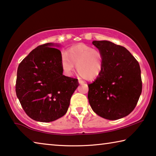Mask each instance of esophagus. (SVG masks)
<instances>
[{"mask_svg":"<svg viewBox=\"0 0 156 156\" xmlns=\"http://www.w3.org/2000/svg\"><path fill=\"white\" fill-rule=\"evenodd\" d=\"M78 83H79V84H84V82L83 80H80V79H79V80H78Z\"/></svg>","mask_w":156,"mask_h":156,"instance_id":"esophagus-1","label":"esophagus"}]
</instances>
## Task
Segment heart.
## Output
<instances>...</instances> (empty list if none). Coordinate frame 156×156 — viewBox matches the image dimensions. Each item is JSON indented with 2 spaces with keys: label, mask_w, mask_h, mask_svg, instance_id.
<instances>
[{
  "label": "heart",
  "mask_w": 156,
  "mask_h": 156,
  "mask_svg": "<svg viewBox=\"0 0 156 156\" xmlns=\"http://www.w3.org/2000/svg\"><path fill=\"white\" fill-rule=\"evenodd\" d=\"M103 63L104 56L100 50L83 43L69 47L61 58V67L66 75L72 76L76 65L80 76L89 80L101 74Z\"/></svg>",
  "instance_id": "b5f03b06"
}]
</instances>
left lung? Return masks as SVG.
<instances>
[{"label":"left lung","instance_id":"8db88e82","mask_svg":"<svg viewBox=\"0 0 156 156\" xmlns=\"http://www.w3.org/2000/svg\"><path fill=\"white\" fill-rule=\"evenodd\" d=\"M104 56L103 71L89 84L91 109L100 117L114 120L128 115L135 109L142 92L138 62L125 47L107 41H94Z\"/></svg>","mask_w":156,"mask_h":156}]
</instances>
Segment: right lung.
I'll return each instance as SVG.
<instances>
[{"instance_id": "1", "label": "right lung", "mask_w": 156, "mask_h": 156, "mask_svg": "<svg viewBox=\"0 0 156 156\" xmlns=\"http://www.w3.org/2000/svg\"><path fill=\"white\" fill-rule=\"evenodd\" d=\"M45 43L33 49L18 65L16 93L29 117L52 122L67 112L78 79L62 74L61 52Z\"/></svg>"}]
</instances>
